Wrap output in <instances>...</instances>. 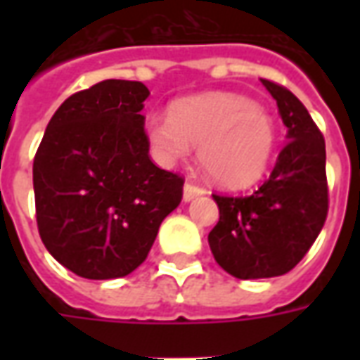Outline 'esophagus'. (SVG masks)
<instances>
[{"label":"esophagus","instance_id":"1","mask_svg":"<svg viewBox=\"0 0 360 360\" xmlns=\"http://www.w3.org/2000/svg\"><path fill=\"white\" fill-rule=\"evenodd\" d=\"M204 193H206V188L188 181V183H185V188H183V198H185V202H188V200H193V198L204 195Z\"/></svg>","mask_w":360,"mask_h":360}]
</instances>
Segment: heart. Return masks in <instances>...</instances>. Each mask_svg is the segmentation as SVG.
I'll return each instance as SVG.
<instances>
[{
    "instance_id": "heart-1",
    "label": "heart",
    "mask_w": 360,
    "mask_h": 360,
    "mask_svg": "<svg viewBox=\"0 0 360 360\" xmlns=\"http://www.w3.org/2000/svg\"><path fill=\"white\" fill-rule=\"evenodd\" d=\"M146 134L158 158L172 164L191 144L212 181L245 188L264 175L276 148V127L264 108L229 92L191 96L175 102L169 117L150 115Z\"/></svg>"
}]
</instances>
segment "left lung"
<instances>
[{
  "mask_svg": "<svg viewBox=\"0 0 360 360\" xmlns=\"http://www.w3.org/2000/svg\"><path fill=\"white\" fill-rule=\"evenodd\" d=\"M287 127V144L270 177L249 196L212 195L219 219L208 235L212 255L239 279L276 278L309 252L328 216L326 142L297 96L262 79Z\"/></svg>",
  "mask_w": 360,
  "mask_h": 360,
  "instance_id": "left-lung-1",
  "label": "left lung"
}]
</instances>
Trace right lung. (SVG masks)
<instances>
[{
	"label": "right lung",
	"instance_id": "right-lung-1",
	"mask_svg": "<svg viewBox=\"0 0 360 360\" xmlns=\"http://www.w3.org/2000/svg\"><path fill=\"white\" fill-rule=\"evenodd\" d=\"M139 81H102L53 113L32 165L36 224L50 255L86 279L123 278L146 260L185 179L150 160Z\"/></svg>",
	"mask_w": 360,
	"mask_h": 360
}]
</instances>
